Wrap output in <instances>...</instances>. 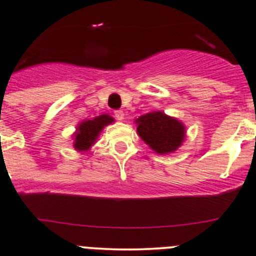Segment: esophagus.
Returning a JSON list of instances; mask_svg holds the SVG:
<instances>
[{"label":"esophagus","mask_w":256,"mask_h":256,"mask_svg":"<svg viewBox=\"0 0 256 256\" xmlns=\"http://www.w3.org/2000/svg\"><path fill=\"white\" fill-rule=\"evenodd\" d=\"M114 114H115V118H118V120H122L124 118V112H121V110H116Z\"/></svg>","instance_id":"1"}]
</instances>
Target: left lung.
Returning <instances> with one entry per match:
<instances>
[{"label":"left lung","instance_id":"obj_1","mask_svg":"<svg viewBox=\"0 0 256 256\" xmlns=\"http://www.w3.org/2000/svg\"><path fill=\"white\" fill-rule=\"evenodd\" d=\"M136 124L140 138L157 154L176 151L184 138V126L161 112L140 116Z\"/></svg>","mask_w":256,"mask_h":256}]
</instances>
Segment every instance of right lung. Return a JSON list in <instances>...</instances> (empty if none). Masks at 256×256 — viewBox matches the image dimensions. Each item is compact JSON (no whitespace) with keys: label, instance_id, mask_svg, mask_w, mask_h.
<instances>
[{"label":"right lung","instance_id":"obj_1","mask_svg":"<svg viewBox=\"0 0 256 256\" xmlns=\"http://www.w3.org/2000/svg\"><path fill=\"white\" fill-rule=\"evenodd\" d=\"M114 121V118L109 115H100L92 120H86L78 126V131L76 132V142L74 147L78 151H85L89 148L94 141L96 140L100 131L104 126L109 125Z\"/></svg>","mask_w":256,"mask_h":256}]
</instances>
